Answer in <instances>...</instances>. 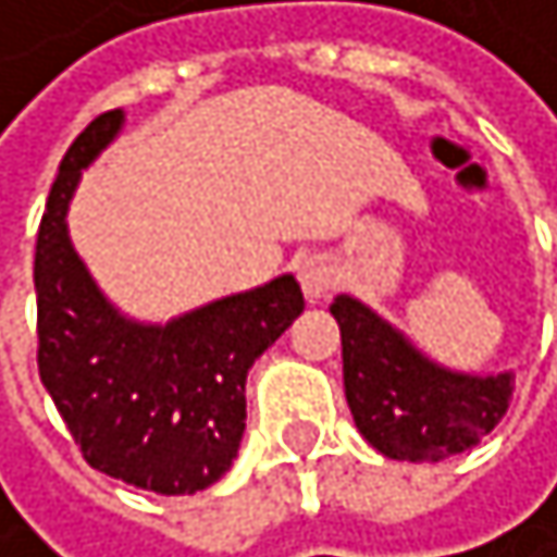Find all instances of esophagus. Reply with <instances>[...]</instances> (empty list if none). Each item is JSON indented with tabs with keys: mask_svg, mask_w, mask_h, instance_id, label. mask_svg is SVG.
Instances as JSON below:
<instances>
[{
	"mask_svg": "<svg viewBox=\"0 0 557 557\" xmlns=\"http://www.w3.org/2000/svg\"><path fill=\"white\" fill-rule=\"evenodd\" d=\"M337 284V270L331 267L327 257H307L300 263V287L307 294V300H320L327 297Z\"/></svg>",
	"mask_w": 557,
	"mask_h": 557,
	"instance_id": "obj_1",
	"label": "esophagus"
}]
</instances>
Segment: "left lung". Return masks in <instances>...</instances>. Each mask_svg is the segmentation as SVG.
I'll return each mask as SVG.
<instances>
[{
    "instance_id": "left-lung-1",
    "label": "left lung",
    "mask_w": 557,
    "mask_h": 557,
    "mask_svg": "<svg viewBox=\"0 0 557 557\" xmlns=\"http://www.w3.org/2000/svg\"><path fill=\"white\" fill-rule=\"evenodd\" d=\"M344 394L357 431L394 461H444L474 447L505 418L511 374H458L428 360L371 307L337 297Z\"/></svg>"
}]
</instances>
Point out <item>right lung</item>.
<instances>
[{
	"label": "right lung",
	"instance_id": "right-lung-1",
	"mask_svg": "<svg viewBox=\"0 0 557 557\" xmlns=\"http://www.w3.org/2000/svg\"><path fill=\"white\" fill-rule=\"evenodd\" d=\"M123 110L96 116L66 149L36 240L39 377L83 458L153 495L220 481L247 428V371L304 310L290 273L170 324H139L99 294L66 233L79 173L113 143Z\"/></svg>",
	"mask_w": 557,
	"mask_h": 557
}]
</instances>
